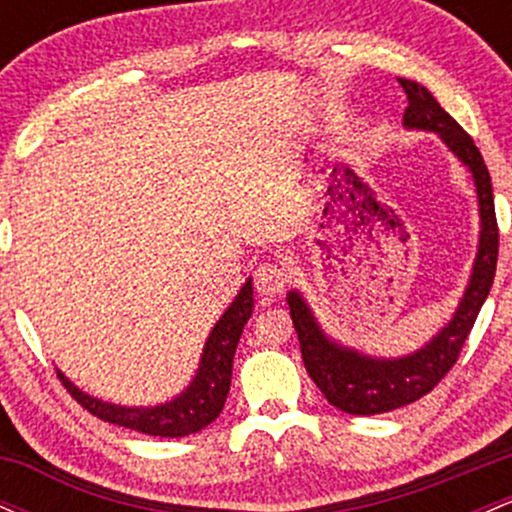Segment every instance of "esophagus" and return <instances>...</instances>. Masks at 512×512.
I'll return each instance as SVG.
<instances>
[{
	"label": "esophagus",
	"instance_id": "1",
	"mask_svg": "<svg viewBox=\"0 0 512 512\" xmlns=\"http://www.w3.org/2000/svg\"><path fill=\"white\" fill-rule=\"evenodd\" d=\"M289 284V276H286V269L276 262H262L260 267L255 269V286L262 296L276 298L281 291Z\"/></svg>",
	"mask_w": 512,
	"mask_h": 512
}]
</instances>
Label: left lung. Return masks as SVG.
<instances>
[{
	"instance_id": "left-lung-1",
	"label": "left lung",
	"mask_w": 512,
	"mask_h": 512,
	"mask_svg": "<svg viewBox=\"0 0 512 512\" xmlns=\"http://www.w3.org/2000/svg\"><path fill=\"white\" fill-rule=\"evenodd\" d=\"M399 84L409 101V108L404 110V125L438 132L452 154L472 170L479 197L481 238L472 279H469L457 313L424 349L411 356L395 358V361L363 356L354 349H344V346L330 342L317 327L303 298L296 291L289 293L291 320L296 327L298 342H301L305 370L327 397V402L346 414L358 416L385 414V411L416 402L450 373V368L460 358L474 322H477L481 305L489 296L498 262V223L496 209H493L491 175L477 144L440 108V103L426 86L409 79H399Z\"/></svg>"
}]
</instances>
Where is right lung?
Returning a JSON list of instances; mask_svg holds the SVG:
<instances>
[{
	"label": "right lung",
	"mask_w": 512,
	"mask_h": 512,
	"mask_svg": "<svg viewBox=\"0 0 512 512\" xmlns=\"http://www.w3.org/2000/svg\"><path fill=\"white\" fill-rule=\"evenodd\" d=\"M252 315V281L240 289L236 301L231 308L223 313V317L211 330L207 346H204L199 370L192 380L190 387L175 397L173 402L161 404V407H117V404L101 402L96 397H88L79 387H74L67 378L57 370V378L67 387V392L86 411H91L98 419L108 421V424L132 428V431L146 433V436H161V438H182L190 433L202 431L216 416L221 414L223 404H226L228 390H231V370L233 356H236V346L240 334H243L245 322Z\"/></svg>",
	"instance_id": "right-lung-1"
}]
</instances>
